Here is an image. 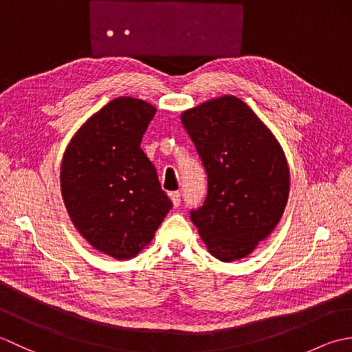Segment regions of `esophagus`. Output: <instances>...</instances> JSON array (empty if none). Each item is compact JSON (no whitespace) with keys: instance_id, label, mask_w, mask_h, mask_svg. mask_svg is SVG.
<instances>
[{"instance_id":"esophagus-1","label":"esophagus","mask_w":352,"mask_h":352,"mask_svg":"<svg viewBox=\"0 0 352 352\" xmlns=\"http://www.w3.org/2000/svg\"><path fill=\"white\" fill-rule=\"evenodd\" d=\"M180 198H182L180 192H169V199L172 201V206L174 207L180 206Z\"/></svg>"}]
</instances>
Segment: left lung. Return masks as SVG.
Returning <instances> with one entry per match:
<instances>
[{
	"instance_id": "left-lung-1",
	"label": "left lung",
	"mask_w": 352,
	"mask_h": 352,
	"mask_svg": "<svg viewBox=\"0 0 352 352\" xmlns=\"http://www.w3.org/2000/svg\"><path fill=\"white\" fill-rule=\"evenodd\" d=\"M182 122L208 178L204 204L190 219L213 257H248L287 204L290 172L280 142L234 95L183 111Z\"/></svg>"
}]
</instances>
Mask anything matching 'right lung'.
<instances>
[{
    "label": "right lung",
    "instance_id": "right-lung-1",
    "mask_svg": "<svg viewBox=\"0 0 352 352\" xmlns=\"http://www.w3.org/2000/svg\"><path fill=\"white\" fill-rule=\"evenodd\" d=\"M155 110L131 96L111 100L80 126L62 159L60 190L74 227L116 260L151 243L172 207L140 148Z\"/></svg>",
    "mask_w": 352,
    "mask_h": 352
}]
</instances>
